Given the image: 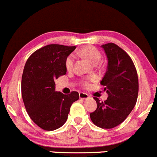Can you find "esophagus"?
Wrapping results in <instances>:
<instances>
[{"label": "esophagus", "mask_w": 157, "mask_h": 157, "mask_svg": "<svg viewBox=\"0 0 157 157\" xmlns=\"http://www.w3.org/2000/svg\"><path fill=\"white\" fill-rule=\"evenodd\" d=\"M79 97L81 100H86V99L89 98V95L87 94H85V93H80L79 94Z\"/></svg>", "instance_id": "obj_1"}]
</instances>
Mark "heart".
I'll return each mask as SVG.
<instances>
[{"label": "heart", "instance_id": "obj_1", "mask_svg": "<svg viewBox=\"0 0 157 157\" xmlns=\"http://www.w3.org/2000/svg\"><path fill=\"white\" fill-rule=\"evenodd\" d=\"M79 54L80 55L86 57L94 64L98 63L101 58V54H100V51L94 46L84 47L83 49L79 51ZM73 64H74V57L71 55L66 59L65 67L67 70H71L72 68ZM83 84H84V86H88V83L86 81L83 82Z\"/></svg>", "mask_w": 157, "mask_h": 157}]
</instances>
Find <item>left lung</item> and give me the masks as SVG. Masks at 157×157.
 <instances>
[{"instance_id": "8db88e82", "label": "left lung", "mask_w": 157, "mask_h": 157, "mask_svg": "<svg viewBox=\"0 0 157 157\" xmlns=\"http://www.w3.org/2000/svg\"><path fill=\"white\" fill-rule=\"evenodd\" d=\"M107 57V67L100 84L108 97L100 102L97 97V109L90 114L98 127L111 129L124 122L136 105L139 82L136 67L130 56L113 43L102 45Z\"/></svg>"}]
</instances>
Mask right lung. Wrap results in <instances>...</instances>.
Segmentation results:
<instances>
[{
  "label": "right lung",
  "instance_id": "1",
  "mask_svg": "<svg viewBox=\"0 0 157 157\" xmlns=\"http://www.w3.org/2000/svg\"><path fill=\"white\" fill-rule=\"evenodd\" d=\"M76 47L49 44L27 59L21 80L23 101L30 119L44 130L60 128L67 120L70 108L79 99L77 91H55L54 80L65 75V61Z\"/></svg>",
  "mask_w": 157,
  "mask_h": 157
}]
</instances>
